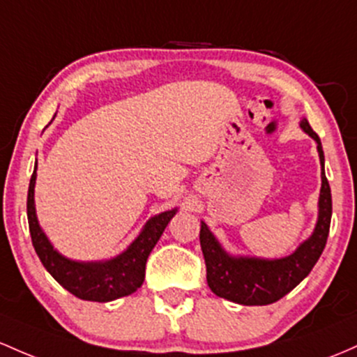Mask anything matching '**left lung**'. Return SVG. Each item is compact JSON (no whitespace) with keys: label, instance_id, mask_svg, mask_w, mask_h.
I'll use <instances>...</instances> for the list:
<instances>
[{"label":"left lung","instance_id":"8db88e82","mask_svg":"<svg viewBox=\"0 0 357 357\" xmlns=\"http://www.w3.org/2000/svg\"><path fill=\"white\" fill-rule=\"evenodd\" d=\"M301 128L317 142L322 164V190L319 199V222L315 232L300 245L291 256L283 259H248L230 257L223 252L208 227L202 223L199 244L206 264V281L211 291L220 298L241 305H269L283 298L303 278L308 276L327 244L332 217L331 186L324 171V151L319 135L307 120H301Z\"/></svg>","mask_w":357,"mask_h":357}]
</instances>
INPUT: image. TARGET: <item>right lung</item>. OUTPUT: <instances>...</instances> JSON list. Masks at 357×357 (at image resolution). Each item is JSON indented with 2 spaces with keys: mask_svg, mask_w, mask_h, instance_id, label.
Wrapping results in <instances>:
<instances>
[{
  "mask_svg": "<svg viewBox=\"0 0 357 357\" xmlns=\"http://www.w3.org/2000/svg\"><path fill=\"white\" fill-rule=\"evenodd\" d=\"M35 171L37 164L29 185L26 217H29V229L35 252L47 271L52 274L54 280L74 296L88 301H112L130 295L137 288L142 287L149 254L158 244L164 229L174 217L176 210L164 211L151 218L144 227L142 234L132 242L130 248L115 259L107 262H74L54 250L38 227L33 205V188L37 178Z\"/></svg>",
  "mask_w": 357,
  "mask_h": 357,
  "instance_id": "right-lung-1",
  "label": "right lung"
}]
</instances>
